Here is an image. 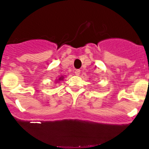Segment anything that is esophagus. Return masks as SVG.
Here are the masks:
<instances>
[{"label":"esophagus","mask_w":149,"mask_h":149,"mask_svg":"<svg viewBox=\"0 0 149 149\" xmlns=\"http://www.w3.org/2000/svg\"><path fill=\"white\" fill-rule=\"evenodd\" d=\"M80 73H81V70H80V69H77V70H75L76 75H79V74H80Z\"/></svg>","instance_id":"esophagus-1"}]
</instances>
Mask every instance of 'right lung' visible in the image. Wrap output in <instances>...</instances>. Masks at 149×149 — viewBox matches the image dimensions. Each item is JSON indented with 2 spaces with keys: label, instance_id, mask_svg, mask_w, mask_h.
<instances>
[{
  "label": "right lung",
  "instance_id": "1",
  "mask_svg": "<svg viewBox=\"0 0 149 149\" xmlns=\"http://www.w3.org/2000/svg\"><path fill=\"white\" fill-rule=\"evenodd\" d=\"M61 79H63V78H61V77H60V79H59V80H61Z\"/></svg>",
  "mask_w": 149,
  "mask_h": 149
}]
</instances>
